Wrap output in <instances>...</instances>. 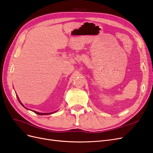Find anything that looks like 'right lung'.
<instances>
[{
    "label": "right lung",
    "instance_id": "right-lung-1",
    "mask_svg": "<svg viewBox=\"0 0 153 153\" xmlns=\"http://www.w3.org/2000/svg\"><path fill=\"white\" fill-rule=\"evenodd\" d=\"M17 98H18V100H19V103H21V104H22V106H23L25 108V109H28V110H30V109H27V107H25L24 105H23V103L21 102V101L20 100H19V98H18V97L17 96ZM33 112H35V113H36V114H39V115H47V114H53V113H55V112H56V111H55V112H49V113H41V112H37V111H32Z\"/></svg>",
    "mask_w": 153,
    "mask_h": 153
}]
</instances>
